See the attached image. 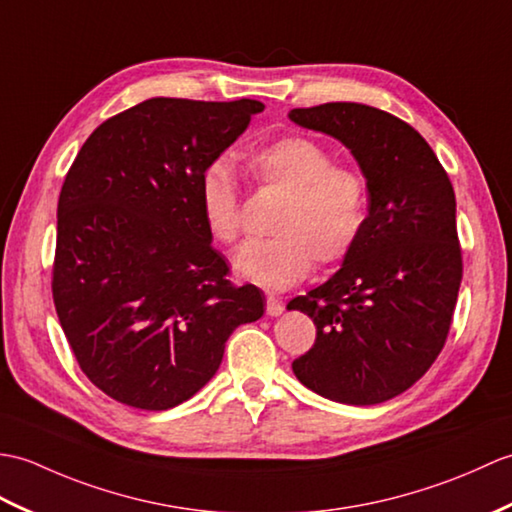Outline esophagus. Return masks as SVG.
Segmentation results:
<instances>
[{"instance_id": "esophagus-1", "label": "esophagus", "mask_w": 512, "mask_h": 512, "mask_svg": "<svg viewBox=\"0 0 512 512\" xmlns=\"http://www.w3.org/2000/svg\"><path fill=\"white\" fill-rule=\"evenodd\" d=\"M282 311H285V304H282V300L278 298V295H267V315H280Z\"/></svg>"}]
</instances>
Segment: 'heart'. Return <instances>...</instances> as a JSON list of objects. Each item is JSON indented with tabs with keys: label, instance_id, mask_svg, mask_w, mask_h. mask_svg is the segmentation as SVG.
<instances>
[{
	"label": "heart",
	"instance_id": "1",
	"mask_svg": "<svg viewBox=\"0 0 512 512\" xmlns=\"http://www.w3.org/2000/svg\"><path fill=\"white\" fill-rule=\"evenodd\" d=\"M245 175L260 188L285 190L271 221L276 236L252 241L234 256L236 274L265 289H287L313 263L337 265L359 245L370 217V184L357 166L335 164L333 153L306 135H280L249 146ZM208 232L234 245L243 230L241 186L225 162H210L197 184Z\"/></svg>",
	"mask_w": 512,
	"mask_h": 512
}]
</instances>
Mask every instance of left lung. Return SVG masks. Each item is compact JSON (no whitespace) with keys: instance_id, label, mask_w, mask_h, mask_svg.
Returning <instances> with one entry per match:
<instances>
[{"instance_id":"left-lung-1","label":"left lung","mask_w":512,"mask_h":512,"mask_svg":"<svg viewBox=\"0 0 512 512\" xmlns=\"http://www.w3.org/2000/svg\"><path fill=\"white\" fill-rule=\"evenodd\" d=\"M289 118L346 144L370 184L355 252L322 287L287 304L315 324V344L293 372L337 403L390 401L447 342L462 282L453 186L423 135L388 111L324 102Z\"/></svg>"}]
</instances>
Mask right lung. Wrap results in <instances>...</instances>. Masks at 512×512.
Returning <instances> with one entry per match:
<instances>
[{
    "instance_id": "1",
    "label": "right lung",
    "mask_w": 512,
    "mask_h": 512,
    "mask_svg": "<svg viewBox=\"0 0 512 512\" xmlns=\"http://www.w3.org/2000/svg\"><path fill=\"white\" fill-rule=\"evenodd\" d=\"M258 100L151 98L85 140L56 208L52 298L78 366L138 410L188 401L227 337L263 315L234 285L199 208L201 170L241 135Z\"/></svg>"
}]
</instances>
